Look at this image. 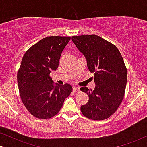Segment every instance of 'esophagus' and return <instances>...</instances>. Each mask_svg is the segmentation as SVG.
Segmentation results:
<instances>
[{
	"instance_id": "esophagus-1",
	"label": "esophagus",
	"mask_w": 147,
	"mask_h": 147,
	"mask_svg": "<svg viewBox=\"0 0 147 147\" xmlns=\"http://www.w3.org/2000/svg\"><path fill=\"white\" fill-rule=\"evenodd\" d=\"M79 91H80V89H79V87H74L73 88V92H79Z\"/></svg>"
}]
</instances>
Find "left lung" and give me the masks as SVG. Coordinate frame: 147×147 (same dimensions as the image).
Listing matches in <instances>:
<instances>
[{
	"instance_id": "obj_1",
	"label": "left lung",
	"mask_w": 147,
	"mask_h": 147,
	"mask_svg": "<svg viewBox=\"0 0 147 147\" xmlns=\"http://www.w3.org/2000/svg\"><path fill=\"white\" fill-rule=\"evenodd\" d=\"M72 41L87 61L88 68L94 72L93 90L84 86L89 99L81 106L83 115L93 120L109 118L122 103L127 82V70L115 45L97 35H81Z\"/></svg>"
}]
</instances>
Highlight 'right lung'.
<instances>
[{"label": "right lung", "mask_w": 147, "mask_h": 147, "mask_svg": "<svg viewBox=\"0 0 147 147\" xmlns=\"http://www.w3.org/2000/svg\"><path fill=\"white\" fill-rule=\"evenodd\" d=\"M70 36H48L30 48L22 59L17 74L22 102L32 115L49 119L59 112L64 100L70 95V84H54L50 77L55 71L62 52Z\"/></svg>", "instance_id": "1"}]
</instances>
